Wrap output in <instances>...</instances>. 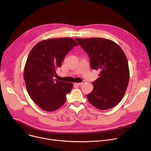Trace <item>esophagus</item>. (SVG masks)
<instances>
[{
	"label": "esophagus",
	"mask_w": 151,
	"mask_h": 151,
	"mask_svg": "<svg viewBox=\"0 0 151 151\" xmlns=\"http://www.w3.org/2000/svg\"><path fill=\"white\" fill-rule=\"evenodd\" d=\"M84 81H83V82H81V83H75V85H76V86H81V85H83V84H84Z\"/></svg>",
	"instance_id": "34e87169"
}]
</instances>
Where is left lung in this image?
I'll return each instance as SVG.
<instances>
[{"label":"left lung","instance_id":"1","mask_svg":"<svg viewBox=\"0 0 151 151\" xmlns=\"http://www.w3.org/2000/svg\"><path fill=\"white\" fill-rule=\"evenodd\" d=\"M88 54L91 67L100 71L92 84L93 91L87 95L90 104L100 110L112 108L121 101L129 81V68L121 47L102 38H76Z\"/></svg>","mask_w":151,"mask_h":151}]
</instances>
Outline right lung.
<instances>
[{
  "label": "right lung",
  "instance_id": "1",
  "mask_svg": "<svg viewBox=\"0 0 151 151\" xmlns=\"http://www.w3.org/2000/svg\"><path fill=\"white\" fill-rule=\"evenodd\" d=\"M77 45L71 38L48 39L35 45L28 55L24 70L26 89L32 100L46 111L62 106L73 88V84L54 77L65 55Z\"/></svg>",
  "mask_w": 151,
  "mask_h": 151
}]
</instances>
